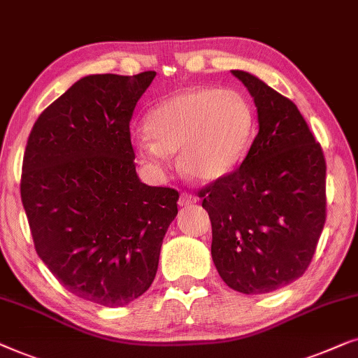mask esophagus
I'll return each mask as SVG.
<instances>
[{"label": "esophagus", "mask_w": 358, "mask_h": 358, "mask_svg": "<svg viewBox=\"0 0 358 358\" xmlns=\"http://www.w3.org/2000/svg\"><path fill=\"white\" fill-rule=\"evenodd\" d=\"M194 203H196V196H193V194L189 193L180 194V199H178L180 206H193Z\"/></svg>", "instance_id": "34e87169"}]
</instances>
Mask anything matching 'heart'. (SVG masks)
<instances>
[{
	"label": "heart",
	"mask_w": 358,
	"mask_h": 358,
	"mask_svg": "<svg viewBox=\"0 0 358 358\" xmlns=\"http://www.w3.org/2000/svg\"><path fill=\"white\" fill-rule=\"evenodd\" d=\"M254 114L239 93L216 88H185L147 113L145 131L134 136V149L152 169L164 170L178 152V165L189 178L216 182L231 173L249 145Z\"/></svg>",
	"instance_id": "b5f03b06"
}]
</instances>
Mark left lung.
Returning a JSON list of instances; mask_svg holds the SVG:
<instances>
[{
  "instance_id": "obj_1",
  "label": "left lung",
  "mask_w": 358,
  "mask_h": 358,
  "mask_svg": "<svg viewBox=\"0 0 358 358\" xmlns=\"http://www.w3.org/2000/svg\"><path fill=\"white\" fill-rule=\"evenodd\" d=\"M259 134L234 173L201 189L211 255L229 288L271 293L298 280L326 222V162L296 104L244 70Z\"/></svg>"
}]
</instances>
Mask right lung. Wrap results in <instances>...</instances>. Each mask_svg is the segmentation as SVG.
I'll return each instance as SVG.
<instances>
[{
	"mask_svg": "<svg viewBox=\"0 0 358 358\" xmlns=\"http://www.w3.org/2000/svg\"><path fill=\"white\" fill-rule=\"evenodd\" d=\"M155 71L88 75L37 119L21 199L36 252L75 296L106 308L144 294L178 192L142 183L129 122Z\"/></svg>",
	"mask_w": 358,
	"mask_h": 358,
	"instance_id": "add662e5",
	"label": "right lung"
}]
</instances>
